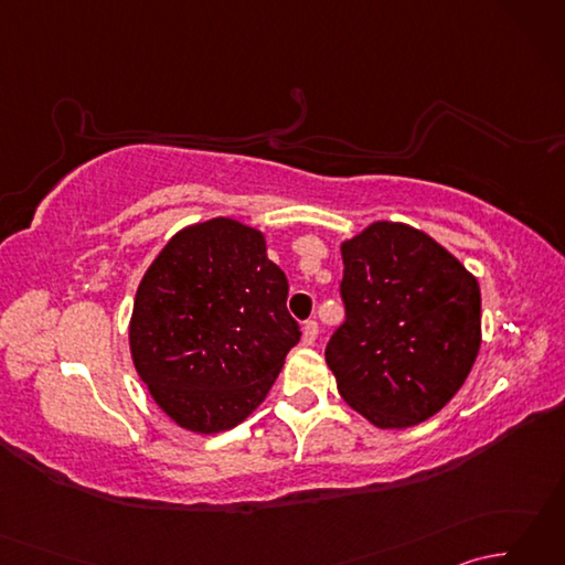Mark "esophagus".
Segmentation results:
<instances>
[{"label":"esophagus","instance_id":"esophagus-1","mask_svg":"<svg viewBox=\"0 0 565 565\" xmlns=\"http://www.w3.org/2000/svg\"><path fill=\"white\" fill-rule=\"evenodd\" d=\"M318 330H320V328H318V322H316V320H308V322H306V326H303V338H301L306 347H310V344L316 342V338H318Z\"/></svg>","mask_w":565,"mask_h":565}]
</instances>
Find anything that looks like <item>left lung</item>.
<instances>
[{
	"mask_svg": "<svg viewBox=\"0 0 565 565\" xmlns=\"http://www.w3.org/2000/svg\"><path fill=\"white\" fill-rule=\"evenodd\" d=\"M344 322L326 362L338 391L381 429L437 415L481 350V289L437 239L376 221L342 243Z\"/></svg>",
	"mask_w": 565,
	"mask_h": 565,
	"instance_id": "1",
	"label": "left lung"
}]
</instances>
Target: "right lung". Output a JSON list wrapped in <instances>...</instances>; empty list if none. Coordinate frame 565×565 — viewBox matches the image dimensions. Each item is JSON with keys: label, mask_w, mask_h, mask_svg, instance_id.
<instances>
[{"label": "right lung", "mask_w": 565, "mask_h": 565, "mask_svg": "<svg viewBox=\"0 0 565 565\" xmlns=\"http://www.w3.org/2000/svg\"><path fill=\"white\" fill-rule=\"evenodd\" d=\"M286 296L257 227L211 218L179 231L142 276L128 328L152 401L196 435L243 423L301 340Z\"/></svg>", "instance_id": "add662e5"}]
</instances>
